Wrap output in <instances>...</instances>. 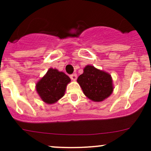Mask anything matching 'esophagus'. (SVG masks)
<instances>
[{"label":"esophagus","mask_w":151,"mask_h":151,"mask_svg":"<svg viewBox=\"0 0 151 151\" xmlns=\"http://www.w3.org/2000/svg\"><path fill=\"white\" fill-rule=\"evenodd\" d=\"M70 78H71L72 80H74V81H75V80L77 79V74H71V75H70Z\"/></svg>","instance_id":"obj_1"}]
</instances>
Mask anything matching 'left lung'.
Returning a JSON list of instances; mask_svg holds the SVG:
<instances>
[{
  "mask_svg": "<svg viewBox=\"0 0 151 151\" xmlns=\"http://www.w3.org/2000/svg\"><path fill=\"white\" fill-rule=\"evenodd\" d=\"M79 76L77 83L88 99L100 102L108 98L113 91L112 77L109 74L88 65Z\"/></svg>",
  "mask_w": 151,
  "mask_h": 151,
  "instance_id": "obj_1",
  "label": "left lung"
}]
</instances>
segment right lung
I'll return each instance as SVG.
<instances>
[{"label": "right lung", "instance_id": "1", "mask_svg": "<svg viewBox=\"0 0 151 151\" xmlns=\"http://www.w3.org/2000/svg\"><path fill=\"white\" fill-rule=\"evenodd\" d=\"M70 82L71 79L65 73L51 68L36 83V89L42 101L52 104L64 96L67 85Z\"/></svg>", "mask_w": 151, "mask_h": 151}]
</instances>
